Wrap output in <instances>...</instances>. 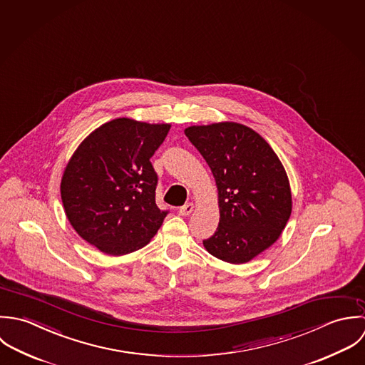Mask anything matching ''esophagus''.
<instances>
[{
	"instance_id": "esophagus-1",
	"label": "esophagus",
	"mask_w": 365,
	"mask_h": 365,
	"mask_svg": "<svg viewBox=\"0 0 365 365\" xmlns=\"http://www.w3.org/2000/svg\"><path fill=\"white\" fill-rule=\"evenodd\" d=\"M193 209H195V205H193V203H186L185 206H182V207L179 209V215H180V216H189V215L193 212Z\"/></svg>"
}]
</instances>
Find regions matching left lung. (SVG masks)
Masks as SVG:
<instances>
[{
    "label": "left lung",
    "mask_w": 365,
    "mask_h": 365,
    "mask_svg": "<svg viewBox=\"0 0 365 365\" xmlns=\"http://www.w3.org/2000/svg\"><path fill=\"white\" fill-rule=\"evenodd\" d=\"M189 141L206 159L219 190L216 232L205 248L230 264H244L269 248L291 217L288 175L269 144L237 123L193 125Z\"/></svg>",
    "instance_id": "8db88e82"
}]
</instances>
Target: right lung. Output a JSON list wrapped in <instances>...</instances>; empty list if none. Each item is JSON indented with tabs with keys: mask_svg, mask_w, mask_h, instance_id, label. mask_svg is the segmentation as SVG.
I'll list each match as a JSON object with an SVG mask.
<instances>
[{
	"mask_svg": "<svg viewBox=\"0 0 365 365\" xmlns=\"http://www.w3.org/2000/svg\"><path fill=\"white\" fill-rule=\"evenodd\" d=\"M169 124L115 118L74 150L61 183L65 213L76 232L108 255L146 245L168 210L155 203L158 175L150 156Z\"/></svg>",
	"mask_w": 365,
	"mask_h": 365,
	"instance_id": "right-lung-1",
	"label": "right lung"
}]
</instances>
